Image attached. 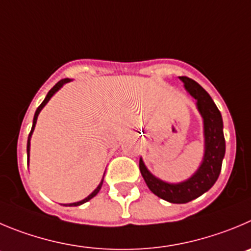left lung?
<instances>
[{
    "mask_svg": "<svg viewBox=\"0 0 251 251\" xmlns=\"http://www.w3.org/2000/svg\"><path fill=\"white\" fill-rule=\"evenodd\" d=\"M186 90L197 100V109L201 112L204 126V156L202 165L191 178L181 183H167L154 177L140 158V171L150 191L171 203H188L209 191L217 182L222 170L226 140L223 133V119L209 94L187 76H179Z\"/></svg>",
    "mask_w": 251,
    "mask_h": 251,
    "instance_id": "8db88e82",
    "label": "left lung"
}]
</instances>
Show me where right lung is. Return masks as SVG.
<instances>
[{"mask_svg": "<svg viewBox=\"0 0 251 251\" xmlns=\"http://www.w3.org/2000/svg\"><path fill=\"white\" fill-rule=\"evenodd\" d=\"M70 81V79H68V78H65V79H62V80L60 81H58L57 84H55L54 86H53V88L50 89V90L48 91V94H47V97H46V99L43 100V102H42L41 105H39L38 106V109L36 110V114H34V118H33V125H32V130H30V132H29V136H28V141H27V156H28V158H29V147H30V136H32V133H33V130H34V127H36V123H37V118H38V115H39V112H41V110L43 109L44 106H46V104L47 102L49 101V100H50V98L53 97V95H54L55 93H57L58 90H59L60 88H62L63 85H64L65 83H69ZM102 181H104V178L101 179V182H100L99 183V186L97 187V189H95V191L93 192V193L91 194H89L88 197H86V198H84L83 201H79V202H75V203H70V204H64V205H72V207H76V205H80V204H83V203H85V202H88V201H90L91 198H94V197L97 196L98 193H99V191H100V188H101V186H102Z\"/></svg>", "mask_w": 251, "mask_h": 251, "instance_id": "add662e5", "label": "right lung"}]
</instances>
